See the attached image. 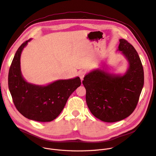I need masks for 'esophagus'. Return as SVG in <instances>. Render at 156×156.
Segmentation results:
<instances>
[{
    "label": "esophagus",
    "instance_id": "esophagus-1",
    "mask_svg": "<svg viewBox=\"0 0 156 156\" xmlns=\"http://www.w3.org/2000/svg\"><path fill=\"white\" fill-rule=\"evenodd\" d=\"M85 75V71L81 70V71H79V76H80L81 81L83 80V78H84Z\"/></svg>",
    "mask_w": 156,
    "mask_h": 156
}]
</instances>
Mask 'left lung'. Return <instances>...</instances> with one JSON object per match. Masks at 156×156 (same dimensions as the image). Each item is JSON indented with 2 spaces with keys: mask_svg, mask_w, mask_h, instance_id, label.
Returning a JSON list of instances; mask_svg holds the SVG:
<instances>
[{
  "mask_svg": "<svg viewBox=\"0 0 156 156\" xmlns=\"http://www.w3.org/2000/svg\"><path fill=\"white\" fill-rule=\"evenodd\" d=\"M119 41L118 50L129 64L125 75H115L97 69L86 75L82 81L91 113L105 122H118L131 115L144 86V69L137 52L127 40Z\"/></svg>",
  "mask_w": 156,
  "mask_h": 156,
  "instance_id": "1",
  "label": "left lung"
}]
</instances>
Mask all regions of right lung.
<instances>
[{
	"label": "right lung",
	"mask_w": 156,
	"mask_h": 156,
	"mask_svg": "<svg viewBox=\"0 0 156 156\" xmlns=\"http://www.w3.org/2000/svg\"><path fill=\"white\" fill-rule=\"evenodd\" d=\"M30 40L25 41L16 51L9 71V89L15 107L24 117L37 122H51L61 113L71 93L81 85V80L79 77L59 80L47 86L27 83L20 71V59Z\"/></svg>",
	"instance_id": "obj_1"
}]
</instances>
